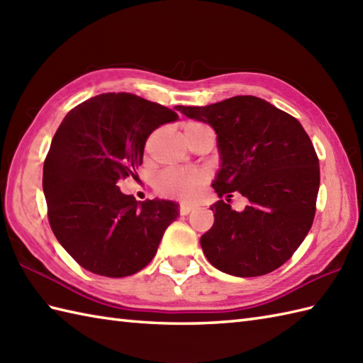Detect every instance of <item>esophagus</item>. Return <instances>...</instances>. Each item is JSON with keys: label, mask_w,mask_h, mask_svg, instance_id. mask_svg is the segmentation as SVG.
I'll use <instances>...</instances> for the list:
<instances>
[{"label": "esophagus", "mask_w": 363, "mask_h": 363, "mask_svg": "<svg viewBox=\"0 0 363 363\" xmlns=\"http://www.w3.org/2000/svg\"><path fill=\"white\" fill-rule=\"evenodd\" d=\"M194 209H195V204H190V203H181V206H179L181 215H187V213H190Z\"/></svg>", "instance_id": "1"}]
</instances>
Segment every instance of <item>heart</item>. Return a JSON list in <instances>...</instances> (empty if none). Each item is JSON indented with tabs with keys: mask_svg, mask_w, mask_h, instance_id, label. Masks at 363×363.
Here are the masks:
<instances>
[{
	"mask_svg": "<svg viewBox=\"0 0 363 363\" xmlns=\"http://www.w3.org/2000/svg\"><path fill=\"white\" fill-rule=\"evenodd\" d=\"M196 125L198 123H187V125H184V129ZM206 182L207 172L204 169H165L156 177L154 186L160 195L191 199L203 190Z\"/></svg>",
	"mask_w": 363,
	"mask_h": 363,
	"instance_id": "b5f03b06",
	"label": "heart"
}]
</instances>
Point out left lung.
I'll return each mask as SVG.
<instances>
[{"label":"left lung","instance_id":"left-lung-1","mask_svg":"<svg viewBox=\"0 0 363 363\" xmlns=\"http://www.w3.org/2000/svg\"><path fill=\"white\" fill-rule=\"evenodd\" d=\"M174 109L217 134L220 169L212 187L218 198L238 191L250 201L242 212L229 199L212 204L213 226L199 240L204 256L237 277L274 272L313 223L320 167L309 135L291 115L251 95Z\"/></svg>","mask_w":363,"mask_h":363}]
</instances>
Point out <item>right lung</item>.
Returning <instances> with one entry per match:
<instances>
[{
  "mask_svg": "<svg viewBox=\"0 0 363 363\" xmlns=\"http://www.w3.org/2000/svg\"><path fill=\"white\" fill-rule=\"evenodd\" d=\"M177 121L168 107L130 94H103L67 113L43 164V194L54 235L64 250L106 277L130 276L156 256L179 204L121 194L137 176L146 138Z\"/></svg>",
  "mask_w": 363,
  "mask_h": 363,
  "instance_id": "right-lung-1",
  "label": "right lung"
}]
</instances>
